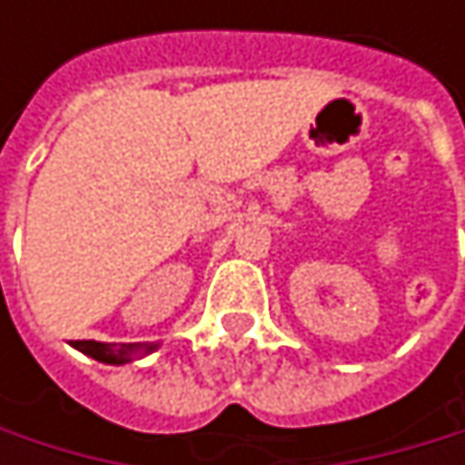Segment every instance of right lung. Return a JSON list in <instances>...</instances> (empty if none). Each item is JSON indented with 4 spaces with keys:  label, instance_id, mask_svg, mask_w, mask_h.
Returning a JSON list of instances; mask_svg holds the SVG:
<instances>
[{
    "label": "right lung",
    "instance_id": "add662e5",
    "mask_svg": "<svg viewBox=\"0 0 465 465\" xmlns=\"http://www.w3.org/2000/svg\"><path fill=\"white\" fill-rule=\"evenodd\" d=\"M74 347L85 355H91L94 361H102V363H113V366H121V363H132L134 358H142L147 352H153L158 344L153 341H144V344H107V341H94V339H77Z\"/></svg>",
    "mask_w": 465,
    "mask_h": 465
}]
</instances>
